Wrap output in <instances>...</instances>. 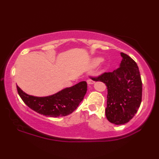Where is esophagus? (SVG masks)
Instances as JSON below:
<instances>
[{
	"label": "esophagus",
	"instance_id": "esophagus-1",
	"mask_svg": "<svg viewBox=\"0 0 159 159\" xmlns=\"http://www.w3.org/2000/svg\"><path fill=\"white\" fill-rule=\"evenodd\" d=\"M94 83H95V82H94L93 80H91V79H88L87 80V83L88 85H92V84H93Z\"/></svg>",
	"mask_w": 159,
	"mask_h": 159
}]
</instances>
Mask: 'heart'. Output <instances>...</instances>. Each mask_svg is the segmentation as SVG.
I'll return each mask as SVG.
<instances>
[{"instance_id":"heart-1","label":"heart","mask_w":159,"mask_h":159,"mask_svg":"<svg viewBox=\"0 0 159 159\" xmlns=\"http://www.w3.org/2000/svg\"><path fill=\"white\" fill-rule=\"evenodd\" d=\"M98 61H99V60H97L95 61V62H96V63H98Z\"/></svg>"}]
</instances>
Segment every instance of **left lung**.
Wrapping results in <instances>:
<instances>
[{
    "label": "left lung",
    "instance_id": "left-lung-1",
    "mask_svg": "<svg viewBox=\"0 0 159 159\" xmlns=\"http://www.w3.org/2000/svg\"><path fill=\"white\" fill-rule=\"evenodd\" d=\"M120 67L93 78L105 83L107 99L105 114L109 122L116 125L128 123L140 106L142 83L138 64L128 55L120 52Z\"/></svg>",
    "mask_w": 159,
    "mask_h": 159
}]
</instances>
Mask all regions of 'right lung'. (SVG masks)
I'll return each instance as SVG.
<instances>
[{
    "mask_svg": "<svg viewBox=\"0 0 159 159\" xmlns=\"http://www.w3.org/2000/svg\"><path fill=\"white\" fill-rule=\"evenodd\" d=\"M19 95L29 108L40 114L60 117L76 109L87 92V83L81 81L48 97H34L23 92L17 85Z\"/></svg>",
    "mask_w": 159,
    "mask_h": 159,
    "instance_id": "obj_1",
    "label": "right lung"
}]
</instances>
